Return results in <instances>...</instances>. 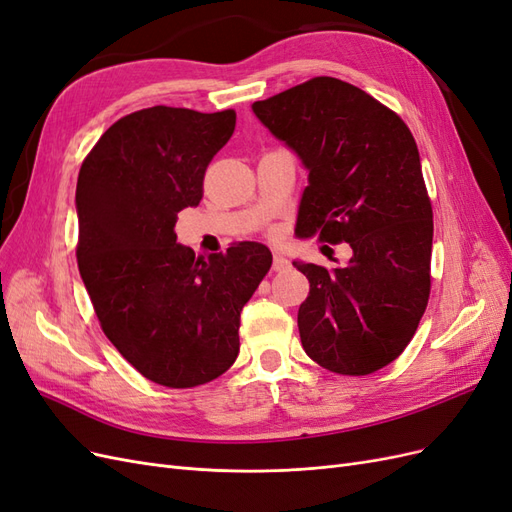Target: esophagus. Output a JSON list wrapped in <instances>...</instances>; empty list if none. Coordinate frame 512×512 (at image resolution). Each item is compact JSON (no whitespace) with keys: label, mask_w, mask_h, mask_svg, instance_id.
<instances>
[{"label":"esophagus","mask_w":512,"mask_h":512,"mask_svg":"<svg viewBox=\"0 0 512 512\" xmlns=\"http://www.w3.org/2000/svg\"><path fill=\"white\" fill-rule=\"evenodd\" d=\"M288 267H290L288 258H284V256H280V254L273 256V271H286Z\"/></svg>","instance_id":"1"}]
</instances>
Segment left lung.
<instances>
[{
	"label": "left lung",
	"instance_id": "1",
	"mask_svg": "<svg viewBox=\"0 0 512 512\" xmlns=\"http://www.w3.org/2000/svg\"><path fill=\"white\" fill-rule=\"evenodd\" d=\"M252 108L309 170L297 235L352 247L333 271L294 262L309 280L303 350L335 374H374L406 350L431 290L433 211L414 136L389 106L333 76Z\"/></svg>",
	"mask_w": 512,
	"mask_h": 512
}]
</instances>
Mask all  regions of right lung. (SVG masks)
Masks as SVG:
<instances>
[{"instance_id":"obj_1","label":"right lung","mask_w":512,"mask_h":512,"mask_svg":"<svg viewBox=\"0 0 512 512\" xmlns=\"http://www.w3.org/2000/svg\"><path fill=\"white\" fill-rule=\"evenodd\" d=\"M237 113L151 106L115 121L76 183V260L104 335L138 374L168 389L222 376L239 354L243 305L271 269L256 241L196 256L177 213L235 132Z\"/></svg>"}]
</instances>
